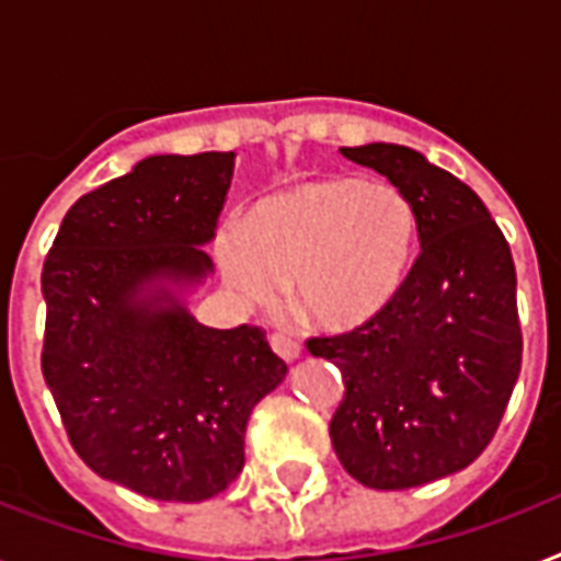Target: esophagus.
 Returning <instances> with one entry per match:
<instances>
[{
  "mask_svg": "<svg viewBox=\"0 0 561 561\" xmlns=\"http://www.w3.org/2000/svg\"><path fill=\"white\" fill-rule=\"evenodd\" d=\"M271 346H273V352H276V355H279L282 360L299 358V343L294 341V337H288V334H282V332L271 334Z\"/></svg>",
  "mask_w": 561,
  "mask_h": 561,
  "instance_id": "34e87169",
  "label": "esophagus"
}]
</instances>
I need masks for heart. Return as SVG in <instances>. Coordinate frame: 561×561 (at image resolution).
Listing matches in <instances>:
<instances>
[{
	"instance_id": "b5f03b06",
	"label": "heart",
	"mask_w": 561,
	"mask_h": 561,
	"mask_svg": "<svg viewBox=\"0 0 561 561\" xmlns=\"http://www.w3.org/2000/svg\"><path fill=\"white\" fill-rule=\"evenodd\" d=\"M419 247L416 206L383 180L311 178L253 203L215 238L238 297L273 306L290 282L297 314L323 332H352L396 302Z\"/></svg>"
}]
</instances>
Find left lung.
<instances>
[{
  "instance_id": "1",
  "label": "left lung",
  "mask_w": 561,
  "mask_h": 561,
  "mask_svg": "<svg viewBox=\"0 0 561 561\" xmlns=\"http://www.w3.org/2000/svg\"><path fill=\"white\" fill-rule=\"evenodd\" d=\"M341 153L408 194L422 250L378 320L306 346L346 381L329 425L343 469L413 489L478 460L504 419L522 373L513 253L478 194L413 148Z\"/></svg>"
}]
</instances>
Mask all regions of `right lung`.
<instances>
[{
  "instance_id": "obj_1",
  "label": "right lung",
  "mask_w": 561,
  "mask_h": 561,
  "mask_svg": "<svg viewBox=\"0 0 561 561\" xmlns=\"http://www.w3.org/2000/svg\"><path fill=\"white\" fill-rule=\"evenodd\" d=\"M236 153H160L83 194L43 264V378L95 474L197 504L244 469L253 408L288 373L262 325L209 329L180 294L211 273Z\"/></svg>"
}]
</instances>
